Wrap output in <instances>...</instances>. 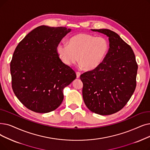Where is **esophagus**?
Here are the masks:
<instances>
[{
    "instance_id": "34e87169",
    "label": "esophagus",
    "mask_w": 150,
    "mask_h": 150,
    "mask_svg": "<svg viewBox=\"0 0 150 150\" xmlns=\"http://www.w3.org/2000/svg\"><path fill=\"white\" fill-rule=\"evenodd\" d=\"M76 78H77V79H79L81 74H80V72H79V71H76Z\"/></svg>"
}]
</instances>
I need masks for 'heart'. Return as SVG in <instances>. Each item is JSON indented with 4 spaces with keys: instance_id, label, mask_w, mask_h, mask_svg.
Segmentation results:
<instances>
[{
    "instance_id": "heart-1",
    "label": "heart",
    "mask_w": 150,
    "mask_h": 150,
    "mask_svg": "<svg viewBox=\"0 0 150 150\" xmlns=\"http://www.w3.org/2000/svg\"><path fill=\"white\" fill-rule=\"evenodd\" d=\"M109 49L107 38L81 33L71 37L69 44H58L56 50L61 60L67 66H72L79 59L80 66L90 71L98 67L103 62Z\"/></svg>"
}]
</instances>
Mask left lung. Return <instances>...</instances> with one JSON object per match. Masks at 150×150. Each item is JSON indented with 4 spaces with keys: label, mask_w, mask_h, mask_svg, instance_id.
<instances>
[{
    "label": "left lung",
    "mask_w": 150,
    "mask_h": 150,
    "mask_svg": "<svg viewBox=\"0 0 150 150\" xmlns=\"http://www.w3.org/2000/svg\"><path fill=\"white\" fill-rule=\"evenodd\" d=\"M91 30L108 37L110 49L98 67L80 75L83 98L93 113L112 115L125 107L132 96L138 66L132 48L115 32L107 29Z\"/></svg>",
    "instance_id": "left-lung-1"
}]
</instances>
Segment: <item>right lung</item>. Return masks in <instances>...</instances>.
<instances>
[{
    "instance_id": "add662e5",
    "label": "right lung",
    "mask_w": 150,
    "mask_h": 150,
    "mask_svg": "<svg viewBox=\"0 0 150 150\" xmlns=\"http://www.w3.org/2000/svg\"><path fill=\"white\" fill-rule=\"evenodd\" d=\"M71 30L65 27L40 25L19 43L10 62L13 91L23 105L37 113H48L59 107L63 89L76 77L64 64L57 46Z\"/></svg>"
}]
</instances>
